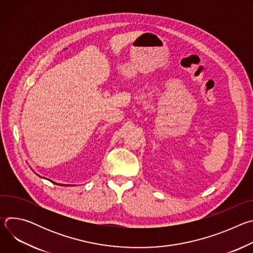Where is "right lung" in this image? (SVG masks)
I'll return each mask as SVG.
<instances>
[{
	"mask_svg": "<svg viewBox=\"0 0 253 253\" xmlns=\"http://www.w3.org/2000/svg\"><path fill=\"white\" fill-rule=\"evenodd\" d=\"M55 184H56V183H55Z\"/></svg>",
	"mask_w": 253,
	"mask_h": 253,
	"instance_id": "obj_1",
	"label": "right lung"
}]
</instances>
